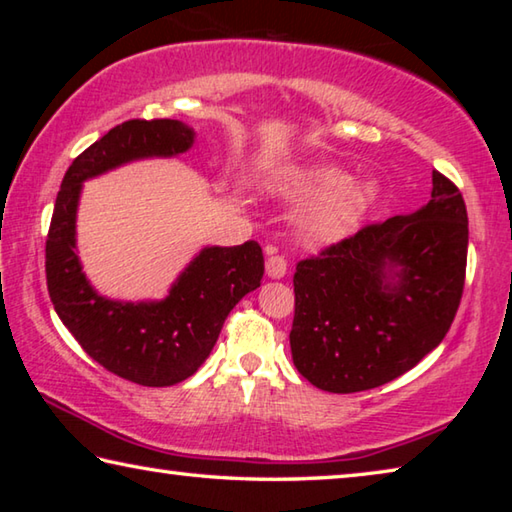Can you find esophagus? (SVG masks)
<instances>
[{
  "label": "esophagus",
  "instance_id": "obj_1",
  "mask_svg": "<svg viewBox=\"0 0 512 512\" xmlns=\"http://www.w3.org/2000/svg\"><path fill=\"white\" fill-rule=\"evenodd\" d=\"M266 275L273 277V280H280V277L287 275V259L273 253L266 259Z\"/></svg>",
  "mask_w": 512,
  "mask_h": 512
}]
</instances>
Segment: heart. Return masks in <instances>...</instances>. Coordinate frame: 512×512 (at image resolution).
<instances>
[{
    "mask_svg": "<svg viewBox=\"0 0 512 512\" xmlns=\"http://www.w3.org/2000/svg\"><path fill=\"white\" fill-rule=\"evenodd\" d=\"M280 192L300 201H316L302 221V230L309 241L332 244L348 237L366 219L379 198L375 180L352 183L350 173L329 164L296 171L280 185Z\"/></svg>",
    "mask_w": 512,
    "mask_h": 512,
    "instance_id": "b5f03b06",
    "label": "heart"
}]
</instances>
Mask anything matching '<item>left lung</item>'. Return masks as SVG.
<instances>
[{
	"mask_svg": "<svg viewBox=\"0 0 512 512\" xmlns=\"http://www.w3.org/2000/svg\"><path fill=\"white\" fill-rule=\"evenodd\" d=\"M431 180L422 210L363 225L298 262L289 341L298 372L316 388L388 384L452 327L465 287L467 210L452 180L440 171Z\"/></svg>",
	"mask_w": 512,
	"mask_h": 512,
	"instance_id": "left-lung-1",
	"label": "left lung"
}]
</instances>
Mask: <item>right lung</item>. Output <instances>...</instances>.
<instances>
[{
  "mask_svg": "<svg viewBox=\"0 0 512 512\" xmlns=\"http://www.w3.org/2000/svg\"><path fill=\"white\" fill-rule=\"evenodd\" d=\"M194 144L178 119H128L88 146L63 178L47 232V291L63 325L112 375L140 386H173L210 357L232 307L264 275L257 241L203 248L160 302L101 298L76 257V205L81 183L137 158H169Z\"/></svg>",
  "mask_w": 512,
  "mask_h": 512,
  "instance_id": "1",
  "label": "right lung"
}]
</instances>
